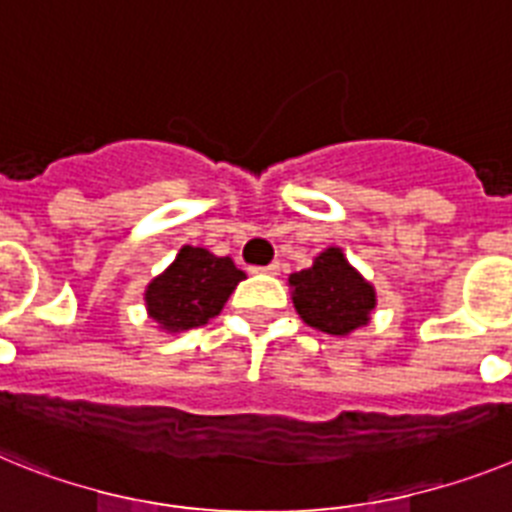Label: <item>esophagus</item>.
Returning <instances> with one entry per match:
<instances>
[{
	"label": "esophagus",
	"mask_w": 512,
	"mask_h": 512,
	"mask_svg": "<svg viewBox=\"0 0 512 512\" xmlns=\"http://www.w3.org/2000/svg\"><path fill=\"white\" fill-rule=\"evenodd\" d=\"M260 270V273H268V276H278V273H281V263H270V265H265V268H257Z\"/></svg>",
	"instance_id": "esophagus-1"
}]
</instances>
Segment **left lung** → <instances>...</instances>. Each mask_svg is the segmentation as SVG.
I'll return each mask as SVG.
<instances>
[{
  "label": "left lung",
  "instance_id": "obj_1",
  "mask_svg": "<svg viewBox=\"0 0 512 512\" xmlns=\"http://www.w3.org/2000/svg\"><path fill=\"white\" fill-rule=\"evenodd\" d=\"M294 307L309 328L328 336H351L372 320L377 291L346 260L341 247L322 249L312 265L289 276Z\"/></svg>",
  "mask_w": 512,
  "mask_h": 512
}]
</instances>
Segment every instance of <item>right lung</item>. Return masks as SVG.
Here are the masks:
<instances>
[{
    "instance_id": "1",
    "label": "right lung",
    "mask_w": 512,
    "mask_h": 512,
    "mask_svg": "<svg viewBox=\"0 0 512 512\" xmlns=\"http://www.w3.org/2000/svg\"><path fill=\"white\" fill-rule=\"evenodd\" d=\"M244 278L231 257L184 244L174 263L145 286V309L158 330L171 336L200 328L221 312Z\"/></svg>"
}]
</instances>
